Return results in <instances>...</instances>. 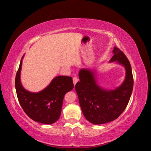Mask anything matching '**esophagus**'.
I'll return each instance as SVG.
<instances>
[{
    "mask_svg": "<svg viewBox=\"0 0 151 151\" xmlns=\"http://www.w3.org/2000/svg\"><path fill=\"white\" fill-rule=\"evenodd\" d=\"M78 81H79V79H78V78H77V77H74V78H73V83H74V86L76 84V83H77Z\"/></svg>",
    "mask_w": 151,
    "mask_h": 151,
    "instance_id": "1",
    "label": "esophagus"
}]
</instances>
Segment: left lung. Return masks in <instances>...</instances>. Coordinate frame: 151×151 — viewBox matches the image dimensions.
Returning <instances> with one entry per match:
<instances>
[{
    "instance_id": "obj_1",
    "label": "left lung",
    "mask_w": 151,
    "mask_h": 151,
    "mask_svg": "<svg viewBox=\"0 0 151 151\" xmlns=\"http://www.w3.org/2000/svg\"><path fill=\"white\" fill-rule=\"evenodd\" d=\"M114 55L109 61L124 67L125 77L122 84L115 89L100 86L93 69L83 68L79 72L80 81L76 84V91L85 118L94 125L112 122L125 110L133 90L134 79L129 60L121 50L114 47Z\"/></svg>"
}]
</instances>
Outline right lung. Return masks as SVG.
Here are the masks:
<instances>
[{
  "label": "right lung",
  "instance_id": "right-lung-1",
  "mask_svg": "<svg viewBox=\"0 0 151 151\" xmlns=\"http://www.w3.org/2000/svg\"><path fill=\"white\" fill-rule=\"evenodd\" d=\"M24 56L16 76L15 86L18 100L31 119L43 124H52L60 116L65 94L74 88L72 78L66 76H57L43 90L37 93L31 92L22 86L21 81Z\"/></svg>",
  "mask_w": 151,
  "mask_h": 151
}]
</instances>
